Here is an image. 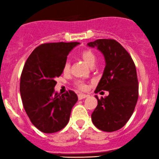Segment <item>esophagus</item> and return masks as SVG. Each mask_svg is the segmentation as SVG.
Returning <instances> with one entry per match:
<instances>
[{"mask_svg":"<svg viewBox=\"0 0 159 159\" xmlns=\"http://www.w3.org/2000/svg\"><path fill=\"white\" fill-rule=\"evenodd\" d=\"M86 97H87V95H86V94H83V93L78 94V99H79V100H83V99H85Z\"/></svg>","mask_w":159,"mask_h":159,"instance_id":"34e87169","label":"esophagus"}]
</instances>
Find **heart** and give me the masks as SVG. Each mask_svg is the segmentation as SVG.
I'll use <instances>...</instances> for the list:
<instances>
[{"instance_id": "heart-1", "label": "heart", "mask_w": 159, "mask_h": 159, "mask_svg": "<svg viewBox=\"0 0 159 159\" xmlns=\"http://www.w3.org/2000/svg\"><path fill=\"white\" fill-rule=\"evenodd\" d=\"M80 56H81V58L83 59V61H84L88 66H93L96 62V59H97V57H96V54L93 52V51H92L91 49H89V48L85 49L81 52V53H80ZM70 63H69L68 62H66L65 63V65H64L63 71L68 72L69 70H70ZM76 86H77L80 89H81V90H84V89H86V84L82 83V82H76Z\"/></svg>"}]
</instances>
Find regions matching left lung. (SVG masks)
<instances>
[{
    "instance_id": "obj_1",
    "label": "left lung",
    "mask_w": 159,
    "mask_h": 159,
    "mask_svg": "<svg viewBox=\"0 0 159 159\" xmlns=\"http://www.w3.org/2000/svg\"><path fill=\"white\" fill-rule=\"evenodd\" d=\"M97 47L105 59L104 71L95 93L109 92L107 97L97 99V106L91 117L98 129L112 132L123 128L132 115L138 98V81L132 58L114 39H97L87 44Z\"/></svg>"
}]
</instances>
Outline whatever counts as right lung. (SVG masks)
<instances>
[{"instance_id": "1", "label": "right lung", "mask_w": 159, "mask_h": 159, "mask_svg": "<svg viewBox=\"0 0 159 159\" xmlns=\"http://www.w3.org/2000/svg\"><path fill=\"white\" fill-rule=\"evenodd\" d=\"M80 42L44 43L34 48L26 60L21 75L20 93L27 115L43 133L57 132L70 120L77 95L69 90L55 93V80L63 72L70 52Z\"/></svg>"}]
</instances>
